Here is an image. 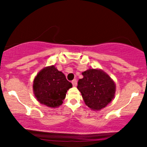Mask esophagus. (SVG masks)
<instances>
[{"mask_svg": "<svg viewBox=\"0 0 147 147\" xmlns=\"http://www.w3.org/2000/svg\"><path fill=\"white\" fill-rule=\"evenodd\" d=\"M72 85H73V86H76L77 85V81L76 80V79H73V80L72 81Z\"/></svg>", "mask_w": 147, "mask_h": 147, "instance_id": "34e87169", "label": "esophagus"}]
</instances>
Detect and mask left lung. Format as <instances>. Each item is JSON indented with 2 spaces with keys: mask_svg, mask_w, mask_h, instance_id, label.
I'll return each instance as SVG.
<instances>
[{
  "mask_svg": "<svg viewBox=\"0 0 147 147\" xmlns=\"http://www.w3.org/2000/svg\"><path fill=\"white\" fill-rule=\"evenodd\" d=\"M82 75L84 78L78 81L77 88L85 104L92 110H101L113 99L114 82L107 74L97 69H89Z\"/></svg>",
  "mask_w": 147,
  "mask_h": 147,
  "instance_id": "left-lung-1",
  "label": "left lung"
}]
</instances>
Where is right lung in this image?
<instances>
[{
    "label": "right lung",
    "mask_w": 147,
    "mask_h": 147,
    "mask_svg": "<svg viewBox=\"0 0 147 147\" xmlns=\"http://www.w3.org/2000/svg\"><path fill=\"white\" fill-rule=\"evenodd\" d=\"M72 86L64 74L52 65L38 72L34 80L33 90L41 104L55 108L61 105L67 90Z\"/></svg>",
    "instance_id": "1"
}]
</instances>
